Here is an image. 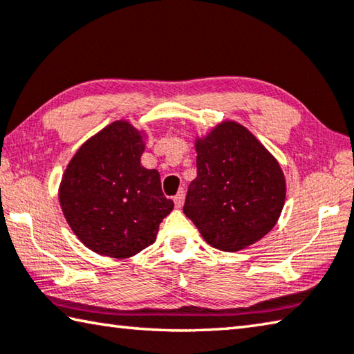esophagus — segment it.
I'll list each match as a JSON object with an SVG mask.
<instances>
[{
  "label": "esophagus",
  "instance_id": "34e87169",
  "mask_svg": "<svg viewBox=\"0 0 354 354\" xmlns=\"http://www.w3.org/2000/svg\"><path fill=\"white\" fill-rule=\"evenodd\" d=\"M184 195H185V192L181 189V190H179L178 194L175 195V198H173V201H175L176 207H181V205L184 204Z\"/></svg>",
  "mask_w": 354,
  "mask_h": 354
}]
</instances>
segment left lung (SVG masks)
<instances>
[{"label": "left lung", "instance_id": "8db88e82", "mask_svg": "<svg viewBox=\"0 0 354 354\" xmlns=\"http://www.w3.org/2000/svg\"><path fill=\"white\" fill-rule=\"evenodd\" d=\"M196 178L184 214L210 246L244 249L271 230L285 204L286 184L277 160L235 122H223L196 140Z\"/></svg>", "mask_w": 354, "mask_h": 354}]
</instances>
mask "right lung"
<instances>
[{"instance_id": "right-lung-1", "label": "right lung", "mask_w": 354, "mask_h": 354, "mask_svg": "<svg viewBox=\"0 0 354 354\" xmlns=\"http://www.w3.org/2000/svg\"><path fill=\"white\" fill-rule=\"evenodd\" d=\"M144 140L128 122L108 125L80 147L60 185L71 229L91 250L127 259L155 243L173 210L158 170L140 165Z\"/></svg>"}]
</instances>
